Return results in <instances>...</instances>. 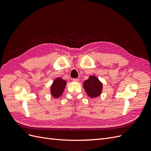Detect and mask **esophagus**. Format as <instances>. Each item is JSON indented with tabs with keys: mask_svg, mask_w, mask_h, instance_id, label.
I'll list each match as a JSON object with an SVG mask.
<instances>
[{
	"mask_svg": "<svg viewBox=\"0 0 151 151\" xmlns=\"http://www.w3.org/2000/svg\"><path fill=\"white\" fill-rule=\"evenodd\" d=\"M72 80H73V81H74V82H79V79L78 78H74V79H73Z\"/></svg>",
	"mask_w": 151,
	"mask_h": 151,
	"instance_id": "obj_1",
	"label": "esophagus"
}]
</instances>
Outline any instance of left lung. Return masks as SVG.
Here are the masks:
<instances>
[{
	"instance_id": "obj_1",
	"label": "left lung",
	"mask_w": 151,
	"mask_h": 151,
	"mask_svg": "<svg viewBox=\"0 0 151 151\" xmlns=\"http://www.w3.org/2000/svg\"><path fill=\"white\" fill-rule=\"evenodd\" d=\"M84 88L86 93L91 98H96L101 94L103 84L95 76H90L89 78L84 81Z\"/></svg>"
}]
</instances>
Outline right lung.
Wrapping results in <instances>:
<instances>
[{
	"instance_id": "1",
	"label": "right lung",
	"mask_w": 151,
	"mask_h": 151,
	"mask_svg": "<svg viewBox=\"0 0 151 151\" xmlns=\"http://www.w3.org/2000/svg\"><path fill=\"white\" fill-rule=\"evenodd\" d=\"M66 84V81L60 77H58L55 80L51 86V89H50L53 96L56 98L60 97L63 92Z\"/></svg>"
}]
</instances>
